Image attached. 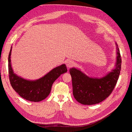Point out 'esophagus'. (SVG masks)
Instances as JSON below:
<instances>
[{"label":"esophagus","mask_w":132,"mask_h":132,"mask_svg":"<svg viewBox=\"0 0 132 132\" xmlns=\"http://www.w3.org/2000/svg\"><path fill=\"white\" fill-rule=\"evenodd\" d=\"M74 62L72 61H68L66 63V64H67V68H70L71 67H73L74 65Z\"/></svg>","instance_id":"1"}]
</instances>
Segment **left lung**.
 <instances>
[{
    "label": "left lung",
    "instance_id": "left-lung-1",
    "mask_svg": "<svg viewBox=\"0 0 132 132\" xmlns=\"http://www.w3.org/2000/svg\"><path fill=\"white\" fill-rule=\"evenodd\" d=\"M116 45V59L113 68L101 78L91 77L80 69L71 68L73 94L78 102L85 105L97 104L109 97L116 85L121 68V57Z\"/></svg>",
    "mask_w": 132,
    "mask_h": 132
}]
</instances>
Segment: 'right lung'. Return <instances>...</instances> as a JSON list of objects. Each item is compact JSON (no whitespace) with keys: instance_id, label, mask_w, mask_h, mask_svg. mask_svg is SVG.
Here are the masks:
<instances>
[{"instance_id":"obj_1","label":"right lung","mask_w":132,"mask_h":132,"mask_svg":"<svg viewBox=\"0 0 132 132\" xmlns=\"http://www.w3.org/2000/svg\"><path fill=\"white\" fill-rule=\"evenodd\" d=\"M12 46L8 57L9 79L14 90L26 100L39 102L45 99L51 93L53 82L55 80L67 71L65 64L54 68L41 78L29 80L22 78L16 74L11 66V54Z\"/></svg>"}]
</instances>
